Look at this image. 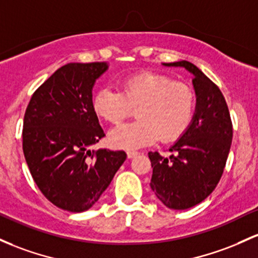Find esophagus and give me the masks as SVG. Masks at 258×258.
Listing matches in <instances>:
<instances>
[{"instance_id": "1", "label": "esophagus", "mask_w": 258, "mask_h": 258, "mask_svg": "<svg viewBox=\"0 0 258 258\" xmlns=\"http://www.w3.org/2000/svg\"><path fill=\"white\" fill-rule=\"evenodd\" d=\"M138 154H140V153H138L137 151H128V152H127V157H128V158H134Z\"/></svg>"}]
</instances>
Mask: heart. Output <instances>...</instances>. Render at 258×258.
Listing matches in <instances>:
<instances>
[{"label":"heart","mask_w":258,"mask_h":258,"mask_svg":"<svg viewBox=\"0 0 258 258\" xmlns=\"http://www.w3.org/2000/svg\"><path fill=\"white\" fill-rule=\"evenodd\" d=\"M120 90L104 87L92 98L93 111L117 124L137 107V120L120 124L110 134L115 148L136 149L179 140L191 126L196 112V93L187 83L152 71L131 73L120 81Z\"/></svg>","instance_id":"1"}]
</instances>
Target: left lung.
<instances>
[{
    "mask_svg": "<svg viewBox=\"0 0 258 258\" xmlns=\"http://www.w3.org/2000/svg\"><path fill=\"white\" fill-rule=\"evenodd\" d=\"M185 67L195 76L197 104L187 131L169 151L170 158L149 152L151 187L168 208L187 209L205 201L217 187L233 140V123L224 95L216 83L188 61L164 63Z\"/></svg>",
    "mask_w": 258,
    "mask_h": 258,
    "instance_id": "1",
    "label": "left lung"
}]
</instances>
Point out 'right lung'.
<instances>
[{"label": "right lung", "mask_w": 258, "mask_h": 258, "mask_svg": "<svg viewBox=\"0 0 258 258\" xmlns=\"http://www.w3.org/2000/svg\"><path fill=\"white\" fill-rule=\"evenodd\" d=\"M106 62L67 63L34 92L24 114L23 152L36 186L56 207L84 212L126 159L123 151L88 147L103 138L92 89Z\"/></svg>", "instance_id": "1"}]
</instances>
